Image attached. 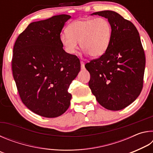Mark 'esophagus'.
<instances>
[{
	"label": "esophagus",
	"instance_id": "1",
	"mask_svg": "<svg viewBox=\"0 0 153 153\" xmlns=\"http://www.w3.org/2000/svg\"><path fill=\"white\" fill-rule=\"evenodd\" d=\"M80 63H81V67L82 69H84V63L83 61L80 62Z\"/></svg>",
	"mask_w": 153,
	"mask_h": 153
}]
</instances>
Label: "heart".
<instances>
[{
    "mask_svg": "<svg viewBox=\"0 0 153 153\" xmlns=\"http://www.w3.org/2000/svg\"><path fill=\"white\" fill-rule=\"evenodd\" d=\"M61 33L60 41L66 53L74 55L78 48V42L84 53L92 58L102 56L109 46L112 37L110 22L102 17L75 21Z\"/></svg>",
    "mask_w": 153,
    "mask_h": 153,
    "instance_id": "b5f03b06",
    "label": "heart"
}]
</instances>
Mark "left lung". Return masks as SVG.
I'll return each mask as SVG.
<instances>
[{
    "mask_svg": "<svg viewBox=\"0 0 153 153\" xmlns=\"http://www.w3.org/2000/svg\"><path fill=\"white\" fill-rule=\"evenodd\" d=\"M107 18L112 37L107 51L85 65L90 74L89 87L103 107L119 111L135 100L142 91L145 55L134 25L117 13L102 11L91 15Z\"/></svg>",
    "mask_w": 153,
    "mask_h": 153,
    "instance_id": "1",
    "label": "left lung"
}]
</instances>
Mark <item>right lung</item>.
Segmentation results:
<instances>
[{
    "label": "right lung",
    "mask_w": 153,
    "mask_h": 153,
    "mask_svg": "<svg viewBox=\"0 0 153 153\" xmlns=\"http://www.w3.org/2000/svg\"><path fill=\"white\" fill-rule=\"evenodd\" d=\"M71 16L59 15L31 23L13 47L12 71L24 104L37 115L59 117L68 109V88L80 71L76 55L63 50L60 33Z\"/></svg>",
    "instance_id": "1"
}]
</instances>
